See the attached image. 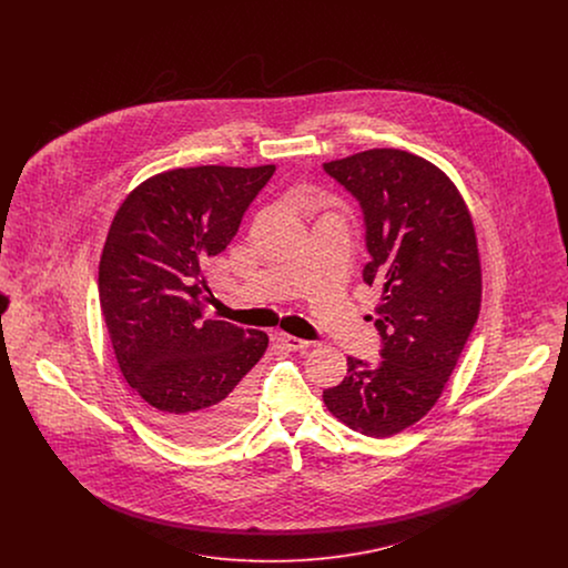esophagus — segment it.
I'll use <instances>...</instances> for the list:
<instances>
[{
    "instance_id": "34e87169",
    "label": "esophagus",
    "mask_w": 568,
    "mask_h": 568,
    "mask_svg": "<svg viewBox=\"0 0 568 568\" xmlns=\"http://www.w3.org/2000/svg\"><path fill=\"white\" fill-rule=\"evenodd\" d=\"M276 341L285 347V349H290V352H297V349H306L311 343L308 341H304V338H297V336H292V334H285V332H278L276 334Z\"/></svg>"
}]
</instances>
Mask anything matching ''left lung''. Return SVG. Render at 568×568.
<instances>
[{"instance_id": "left-lung-1", "label": "left lung", "mask_w": 568, "mask_h": 568, "mask_svg": "<svg viewBox=\"0 0 568 568\" xmlns=\"http://www.w3.org/2000/svg\"><path fill=\"white\" fill-rule=\"evenodd\" d=\"M324 170L362 209V278L383 292L368 315L381 359L347 357V377L324 389V403L352 430L385 438L433 408L477 324V236L456 185L413 153L371 149Z\"/></svg>"}]
</instances>
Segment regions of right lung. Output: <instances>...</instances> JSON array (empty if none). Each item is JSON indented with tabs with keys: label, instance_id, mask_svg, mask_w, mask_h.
Returning a JSON list of instances; mask_svg holds the SVG:
<instances>
[{
	"label": "right lung",
	"instance_id": "add662e5",
	"mask_svg": "<svg viewBox=\"0 0 568 568\" xmlns=\"http://www.w3.org/2000/svg\"><path fill=\"white\" fill-rule=\"evenodd\" d=\"M274 165L179 168L144 181L110 225L100 304L119 368L155 424L183 445L236 433L253 406L262 329L204 320L202 266L225 251Z\"/></svg>",
	"mask_w": 568,
	"mask_h": 568
}]
</instances>
